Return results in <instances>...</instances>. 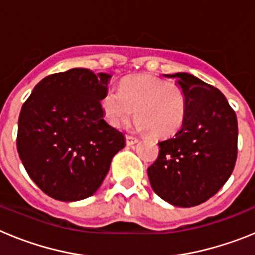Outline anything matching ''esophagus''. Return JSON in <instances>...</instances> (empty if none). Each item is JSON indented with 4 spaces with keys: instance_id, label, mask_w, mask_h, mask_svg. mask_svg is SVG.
Returning <instances> with one entry per match:
<instances>
[{
    "instance_id": "obj_1",
    "label": "esophagus",
    "mask_w": 255,
    "mask_h": 255,
    "mask_svg": "<svg viewBox=\"0 0 255 255\" xmlns=\"http://www.w3.org/2000/svg\"><path fill=\"white\" fill-rule=\"evenodd\" d=\"M139 141L138 138H135V136H131V135H126V144L128 145H134Z\"/></svg>"
}]
</instances>
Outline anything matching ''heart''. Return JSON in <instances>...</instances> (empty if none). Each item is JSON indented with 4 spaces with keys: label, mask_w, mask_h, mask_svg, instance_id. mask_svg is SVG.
<instances>
[{
    "label": "heart",
    "mask_w": 255,
    "mask_h": 255,
    "mask_svg": "<svg viewBox=\"0 0 255 255\" xmlns=\"http://www.w3.org/2000/svg\"><path fill=\"white\" fill-rule=\"evenodd\" d=\"M103 114L111 125L120 126L132 114L138 115L132 126L138 131L154 136H168L176 132L186 115L185 92L176 84L148 75L123 80L120 89L108 88L102 101Z\"/></svg>",
    "instance_id": "b5f03b06"
}]
</instances>
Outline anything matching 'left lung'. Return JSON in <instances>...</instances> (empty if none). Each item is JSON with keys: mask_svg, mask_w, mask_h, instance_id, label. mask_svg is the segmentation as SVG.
<instances>
[{"mask_svg": "<svg viewBox=\"0 0 255 255\" xmlns=\"http://www.w3.org/2000/svg\"><path fill=\"white\" fill-rule=\"evenodd\" d=\"M176 79L188 107L181 128L159 141V154L148 168L150 186L176 207H194L220 190L233 173L238 157V119L217 88L188 73Z\"/></svg>", "mask_w": 255, "mask_h": 255, "instance_id": "left-lung-1", "label": "left lung"}]
</instances>
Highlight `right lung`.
Returning <instances> with one entry per match:
<instances>
[{
    "instance_id": "obj_1",
    "label": "right lung",
    "mask_w": 255,
    "mask_h": 255,
    "mask_svg": "<svg viewBox=\"0 0 255 255\" xmlns=\"http://www.w3.org/2000/svg\"><path fill=\"white\" fill-rule=\"evenodd\" d=\"M111 74L75 67L40 80L22 105L17 153L29 177L53 199L76 202L102 185L125 136L105 120Z\"/></svg>"
}]
</instances>
